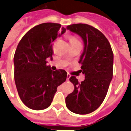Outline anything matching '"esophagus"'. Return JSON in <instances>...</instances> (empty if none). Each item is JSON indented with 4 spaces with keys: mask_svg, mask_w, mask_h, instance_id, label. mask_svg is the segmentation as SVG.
<instances>
[{
    "mask_svg": "<svg viewBox=\"0 0 131 131\" xmlns=\"http://www.w3.org/2000/svg\"><path fill=\"white\" fill-rule=\"evenodd\" d=\"M70 77H71L70 74H67V80H69V79L70 78Z\"/></svg>",
    "mask_w": 131,
    "mask_h": 131,
    "instance_id": "1",
    "label": "esophagus"
}]
</instances>
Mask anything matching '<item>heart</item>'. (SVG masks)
Segmentation results:
<instances>
[{
	"mask_svg": "<svg viewBox=\"0 0 131 131\" xmlns=\"http://www.w3.org/2000/svg\"><path fill=\"white\" fill-rule=\"evenodd\" d=\"M69 42H80L78 38H76L74 36H72L69 38Z\"/></svg>",
	"mask_w": 131,
	"mask_h": 131,
	"instance_id": "obj_1",
	"label": "heart"
}]
</instances>
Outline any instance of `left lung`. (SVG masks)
<instances>
[{"label":"left lung","instance_id":"8db88e82","mask_svg":"<svg viewBox=\"0 0 131 131\" xmlns=\"http://www.w3.org/2000/svg\"><path fill=\"white\" fill-rule=\"evenodd\" d=\"M66 29L78 35L84 43L79 63L85 80L79 83L74 76L69 78L74 89L66 98V104L73 113L89 114L100 106L107 93L113 78V51L104 35L93 26L74 24Z\"/></svg>","mask_w":131,"mask_h":131}]
</instances>
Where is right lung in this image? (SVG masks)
I'll list each match as a JSON object with an SVG mask.
<instances>
[{
  "mask_svg": "<svg viewBox=\"0 0 131 131\" xmlns=\"http://www.w3.org/2000/svg\"><path fill=\"white\" fill-rule=\"evenodd\" d=\"M57 23H43L28 31L20 40L14 55V77L20 98L33 110L50 106L57 88L66 80L63 69L52 71L46 65L52 58L53 42L66 32Z\"/></svg>",
  "mask_w": 131,
  "mask_h": 131,
  "instance_id": "obj_1",
  "label": "right lung"
}]
</instances>
